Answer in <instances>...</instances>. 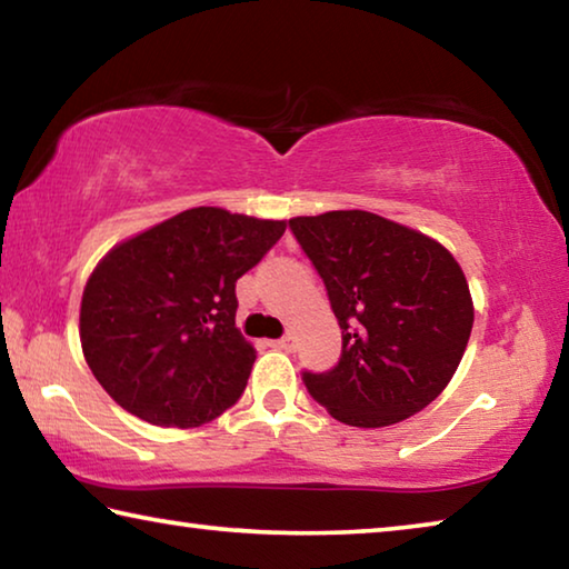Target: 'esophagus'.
<instances>
[{
  "mask_svg": "<svg viewBox=\"0 0 569 569\" xmlns=\"http://www.w3.org/2000/svg\"><path fill=\"white\" fill-rule=\"evenodd\" d=\"M271 346H273V349H278V351H291L293 346H296V339H293L291 333H286L283 339H276V341H271Z\"/></svg>",
  "mask_w": 569,
  "mask_h": 569,
  "instance_id": "obj_1",
  "label": "esophagus"
}]
</instances>
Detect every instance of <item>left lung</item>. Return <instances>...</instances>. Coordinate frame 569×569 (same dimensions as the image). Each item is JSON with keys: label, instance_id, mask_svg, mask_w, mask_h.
I'll use <instances>...</instances> for the list:
<instances>
[{"label": "left lung", "instance_id": "8db88e82", "mask_svg": "<svg viewBox=\"0 0 569 569\" xmlns=\"http://www.w3.org/2000/svg\"><path fill=\"white\" fill-rule=\"evenodd\" d=\"M323 278L341 359L303 371L311 397L349 427L377 429L435 401L465 356L475 306L455 256L435 238L366 210L288 220Z\"/></svg>", "mask_w": 569, "mask_h": 569}]
</instances>
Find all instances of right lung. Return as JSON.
I'll list each match as a JSON object with an SVG mask.
<instances>
[{"mask_svg":"<svg viewBox=\"0 0 569 569\" xmlns=\"http://www.w3.org/2000/svg\"><path fill=\"white\" fill-rule=\"evenodd\" d=\"M286 220L190 208L114 246L80 306L84 361L124 411L156 427L213 421L243 393L256 349L236 329V281Z\"/></svg>","mask_w":569,"mask_h":569,"instance_id":"1","label":"right lung"}]
</instances>
